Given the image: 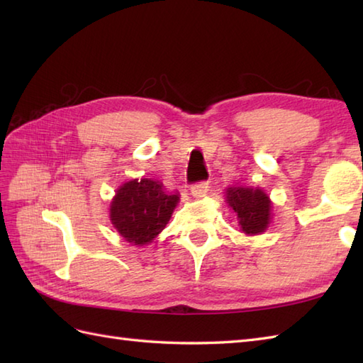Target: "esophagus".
<instances>
[{"label": "esophagus", "mask_w": 363, "mask_h": 363, "mask_svg": "<svg viewBox=\"0 0 363 363\" xmlns=\"http://www.w3.org/2000/svg\"><path fill=\"white\" fill-rule=\"evenodd\" d=\"M209 191V186H208V182H199L196 184H192L191 188V194L196 199H200L205 196V194Z\"/></svg>", "instance_id": "obj_1"}]
</instances>
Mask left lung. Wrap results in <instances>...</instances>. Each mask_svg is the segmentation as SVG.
Instances as JSON below:
<instances>
[{"label": "left lung", "instance_id": "left-lung-1", "mask_svg": "<svg viewBox=\"0 0 363 363\" xmlns=\"http://www.w3.org/2000/svg\"><path fill=\"white\" fill-rule=\"evenodd\" d=\"M228 205L234 209L238 217L242 231L246 234H259L269 223V197L260 189L251 188H228Z\"/></svg>", "mask_w": 363, "mask_h": 363}]
</instances>
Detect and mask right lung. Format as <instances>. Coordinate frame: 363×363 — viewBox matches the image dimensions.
<instances>
[{"mask_svg":"<svg viewBox=\"0 0 363 363\" xmlns=\"http://www.w3.org/2000/svg\"><path fill=\"white\" fill-rule=\"evenodd\" d=\"M177 201L179 194L167 191L160 182H128L112 201V225L132 245L151 243L169 222Z\"/></svg>","mask_w":363,"mask_h":363,"instance_id":"1","label":"right lung"}]
</instances>
